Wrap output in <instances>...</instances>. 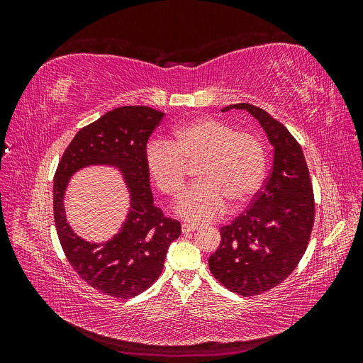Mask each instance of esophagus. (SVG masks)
<instances>
[{
	"mask_svg": "<svg viewBox=\"0 0 363 363\" xmlns=\"http://www.w3.org/2000/svg\"><path fill=\"white\" fill-rule=\"evenodd\" d=\"M195 230H199V225H196V224H191V223H183V224H182V232H183V233L195 232Z\"/></svg>",
	"mask_w": 363,
	"mask_h": 363,
	"instance_id": "esophagus-1",
	"label": "esophagus"
}]
</instances>
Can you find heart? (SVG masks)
<instances>
[{"label":"heart","mask_w":363,"mask_h":363,"mask_svg":"<svg viewBox=\"0 0 363 363\" xmlns=\"http://www.w3.org/2000/svg\"><path fill=\"white\" fill-rule=\"evenodd\" d=\"M200 182L175 204V212L194 223H206L248 203L265 177L267 152L255 133L224 119L204 116L175 128L169 140L151 142L145 167L157 189L169 196L182 194L194 164Z\"/></svg>","instance_id":"1"}]
</instances>
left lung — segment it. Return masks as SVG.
<instances>
[{
	"instance_id": "1",
	"label": "left lung",
	"mask_w": 363,
	"mask_h": 363,
	"mask_svg": "<svg viewBox=\"0 0 363 363\" xmlns=\"http://www.w3.org/2000/svg\"><path fill=\"white\" fill-rule=\"evenodd\" d=\"M255 116L274 147V164L263 188L232 224L221 227V244L208 257L213 277L244 296L267 292L298 265L311 240L315 200L309 168L296 139L260 107L239 103Z\"/></svg>"
}]
</instances>
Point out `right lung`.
Listing matches in <instances>:
<instances>
[{"instance_id": "1", "label": "right lung", "mask_w": 363, "mask_h": 363, "mask_svg": "<svg viewBox=\"0 0 363 363\" xmlns=\"http://www.w3.org/2000/svg\"><path fill=\"white\" fill-rule=\"evenodd\" d=\"M147 106H124L83 127L65 150L54 174V223L65 256L74 271L92 286L113 298L136 296L155 283L164 257L182 225L163 216L152 204L145 151L150 135L163 119ZM89 164H113L130 189V212L121 232L104 245L77 237L64 216L62 195L70 175Z\"/></svg>"}]
</instances>
